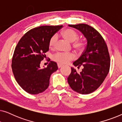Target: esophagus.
I'll use <instances>...</instances> for the list:
<instances>
[{
  "label": "esophagus",
  "instance_id": "obj_1",
  "mask_svg": "<svg viewBox=\"0 0 122 122\" xmlns=\"http://www.w3.org/2000/svg\"><path fill=\"white\" fill-rule=\"evenodd\" d=\"M57 66H58V68H61V66H63V65L61 64H60V63H58V64H57Z\"/></svg>",
  "mask_w": 122,
  "mask_h": 122
}]
</instances>
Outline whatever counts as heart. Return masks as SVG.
I'll list each match as a JSON object with an SVG mask.
<instances>
[{
    "mask_svg": "<svg viewBox=\"0 0 122 122\" xmlns=\"http://www.w3.org/2000/svg\"><path fill=\"white\" fill-rule=\"evenodd\" d=\"M61 34L65 39L69 42L73 43V48L77 52H82L84 51L86 46V43L84 40L79 39V36L77 32L73 29H67L63 31ZM57 41V35L54 34L51 36L49 41V48L54 49L56 47ZM74 58L75 56L72 53L58 52L53 56V59L54 61L63 64H67Z\"/></svg>",
    "mask_w": 122,
    "mask_h": 122,
    "instance_id": "heart-1",
    "label": "heart"
}]
</instances>
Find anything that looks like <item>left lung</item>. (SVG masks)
<instances>
[{
  "label": "left lung",
  "instance_id": "1",
  "mask_svg": "<svg viewBox=\"0 0 122 122\" xmlns=\"http://www.w3.org/2000/svg\"><path fill=\"white\" fill-rule=\"evenodd\" d=\"M79 30L87 39V44L82 54L73 63L75 66H83L78 73L71 68L68 82L73 91L81 94L93 92L102 84L110 68V56L107 44L98 31L89 25H69Z\"/></svg>",
  "mask_w": 122,
  "mask_h": 122
}]
</instances>
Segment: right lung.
Returning <instances> with one entry per match:
<instances>
[{
    "label": "right lung",
    "instance_id": "obj_1",
    "mask_svg": "<svg viewBox=\"0 0 122 122\" xmlns=\"http://www.w3.org/2000/svg\"><path fill=\"white\" fill-rule=\"evenodd\" d=\"M63 25H43L26 32L16 45L13 54L11 68L16 81L26 92L42 93L49 85L51 74L58 69L56 62L51 61L47 67H40L41 61L49 51L51 36Z\"/></svg>",
    "mask_w": 122,
    "mask_h": 122
}]
</instances>
